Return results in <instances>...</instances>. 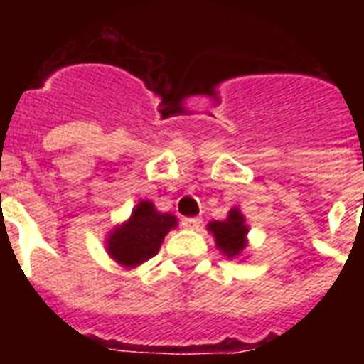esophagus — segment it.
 Returning <instances> with one entry per match:
<instances>
[{
  "instance_id": "34e87169",
  "label": "esophagus",
  "mask_w": 364,
  "mask_h": 364,
  "mask_svg": "<svg viewBox=\"0 0 364 364\" xmlns=\"http://www.w3.org/2000/svg\"><path fill=\"white\" fill-rule=\"evenodd\" d=\"M183 227L191 228V230H198L202 227V219H198V217H185L183 219Z\"/></svg>"
}]
</instances>
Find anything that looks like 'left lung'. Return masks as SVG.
I'll return each instance as SVG.
<instances>
[{
	"mask_svg": "<svg viewBox=\"0 0 364 364\" xmlns=\"http://www.w3.org/2000/svg\"><path fill=\"white\" fill-rule=\"evenodd\" d=\"M208 230L213 234L215 245L221 249L223 255L228 259H236L243 249L247 247V225L245 217L240 213L238 208H232L228 211V217L225 221H211L208 225Z\"/></svg>",
	"mask_w": 364,
	"mask_h": 364,
	"instance_id": "8db88e82",
	"label": "left lung"
}]
</instances>
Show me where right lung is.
<instances>
[{"label":"right lung","instance_id":"add662e5","mask_svg":"<svg viewBox=\"0 0 364 364\" xmlns=\"http://www.w3.org/2000/svg\"><path fill=\"white\" fill-rule=\"evenodd\" d=\"M177 227V217L156 211L153 202L141 200L132 210L128 221L115 227L107 236V253L126 268L147 262L159 253L164 236Z\"/></svg>","mask_w":364,"mask_h":364}]
</instances>
